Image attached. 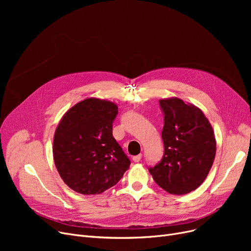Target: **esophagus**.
<instances>
[{
    "label": "esophagus",
    "instance_id": "34e87169",
    "mask_svg": "<svg viewBox=\"0 0 251 251\" xmlns=\"http://www.w3.org/2000/svg\"><path fill=\"white\" fill-rule=\"evenodd\" d=\"M132 160H133V162H134V163H138V162H140V160H141V154L134 155V156L132 157Z\"/></svg>",
    "mask_w": 251,
    "mask_h": 251
}]
</instances>
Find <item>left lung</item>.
Masks as SVG:
<instances>
[{
    "instance_id": "left-lung-1",
    "label": "left lung",
    "mask_w": 251,
    "mask_h": 251,
    "mask_svg": "<svg viewBox=\"0 0 251 251\" xmlns=\"http://www.w3.org/2000/svg\"><path fill=\"white\" fill-rule=\"evenodd\" d=\"M164 112L162 161L149 171L155 183L171 194L200 187L216 156L214 129L202 111L178 98L160 100Z\"/></svg>"
}]
</instances>
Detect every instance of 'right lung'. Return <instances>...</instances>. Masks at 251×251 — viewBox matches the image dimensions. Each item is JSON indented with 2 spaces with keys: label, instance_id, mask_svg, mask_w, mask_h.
<instances>
[{
  "label": "right lung",
  "instance_id": "add662e5",
  "mask_svg": "<svg viewBox=\"0 0 251 251\" xmlns=\"http://www.w3.org/2000/svg\"><path fill=\"white\" fill-rule=\"evenodd\" d=\"M118 105L88 98L74 104L56 128L52 155L58 172L72 190L100 194L113 187L130 161L113 136Z\"/></svg>",
  "mask_w": 251,
  "mask_h": 251
}]
</instances>
